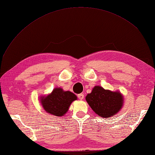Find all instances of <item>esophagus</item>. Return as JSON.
I'll return each instance as SVG.
<instances>
[{
	"label": "esophagus",
	"instance_id": "1",
	"mask_svg": "<svg viewBox=\"0 0 155 155\" xmlns=\"http://www.w3.org/2000/svg\"><path fill=\"white\" fill-rule=\"evenodd\" d=\"M78 97L79 98V100H83V98H84V94H79L78 95Z\"/></svg>",
	"mask_w": 155,
	"mask_h": 155
}]
</instances>
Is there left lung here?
I'll return each mask as SVG.
<instances>
[{
	"mask_svg": "<svg viewBox=\"0 0 155 155\" xmlns=\"http://www.w3.org/2000/svg\"><path fill=\"white\" fill-rule=\"evenodd\" d=\"M86 100L95 113L104 118L117 114L123 105V96L119 92L105 90L100 86L94 87L87 95Z\"/></svg>",
	"mask_w": 155,
	"mask_h": 155,
	"instance_id": "1",
	"label": "left lung"
}]
</instances>
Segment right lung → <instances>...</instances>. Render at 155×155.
<instances>
[{"label":"right lung","mask_w":155,"mask_h":155,"mask_svg":"<svg viewBox=\"0 0 155 155\" xmlns=\"http://www.w3.org/2000/svg\"><path fill=\"white\" fill-rule=\"evenodd\" d=\"M43 109L56 116H62L68 111L72 102L77 100V96L70 91H64L61 88H56L50 94L41 97Z\"/></svg>","instance_id":"right-lung-1"}]
</instances>
